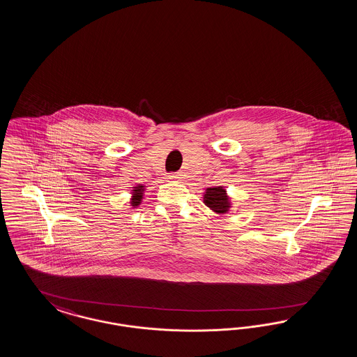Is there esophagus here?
<instances>
[{"label": "esophagus", "mask_w": 357, "mask_h": 357, "mask_svg": "<svg viewBox=\"0 0 357 357\" xmlns=\"http://www.w3.org/2000/svg\"><path fill=\"white\" fill-rule=\"evenodd\" d=\"M169 178H170V179H181V178H182V175L179 173L170 174V175H169Z\"/></svg>", "instance_id": "34e87169"}]
</instances>
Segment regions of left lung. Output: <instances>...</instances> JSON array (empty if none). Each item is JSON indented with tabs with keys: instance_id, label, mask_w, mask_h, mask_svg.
<instances>
[{
	"instance_id": "1",
	"label": "left lung",
	"mask_w": 357,
	"mask_h": 357,
	"mask_svg": "<svg viewBox=\"0 0 357 357\" xmlns=\"http://www.w3.org/2000/svg\"><path fill=\"white\" fill-rule=\"evenodd\" d=\"M204 204L209 206L216 213H227L230 208L227 191L222 187L206 188V192L204 195Z\"/></svg>"
}]
</instances>
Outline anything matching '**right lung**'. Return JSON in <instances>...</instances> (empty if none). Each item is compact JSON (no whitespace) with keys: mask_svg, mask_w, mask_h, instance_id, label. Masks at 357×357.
<instances>
[{"mask_svg":"<svg viewBox=\"0 0 357 357\" xmlns=\"http://www.w3.org/2000/svg\"><path fill=\"white\" fill-rule=\"evenodd\" d=\"M142 192H144V185H137L133 190V196H132V206H140L141 199H142Z\"/></svg>","mask_w":357,"mask_h":357,"instance_id":"1","label":"right lung"}]
</instances>
